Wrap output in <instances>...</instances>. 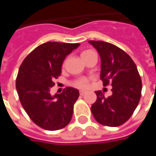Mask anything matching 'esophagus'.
Returning <instances> with one entry per match:
<instances>
[{
	"instance_id": "1",
	"label": "esophagus",
	"mask_w": 156,
	"mask_h": 156,
	"mask_svg": "<svg viewBox=\"0 0 156 156\" xmlns=\"http://www.w3.org/2000/svg\"><path fill=\"white\" fill-rule=\"evenodd\" d=\"M86 94V91H84V90H80V94L81 95H84Z\"/></svg>"
}]
</instances>
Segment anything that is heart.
<instances>
[{
    "mask_svg": "<svg viewBox=\"0 0 156 156\" xmlns=\"http://www.w3.org/2000/svg\"><path fill=\"white\" fill-rule=\"evenodd\" d=\"M90 53H93V51L91 50H86V51L82 52L81 53V57H84L87 55L88 54ZM89 84V79L87 77H81V78H78L77 80H75L73 82V85L75 87H78V88H86Z\"/></svg>",
    "mask_w": 156,
    "mask_h": 156,
    "instance_id": "heart-1",
    "label": "heart"
}]
</instances>
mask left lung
Masks as SVG:
<instances>
[{
    "label": "left lung",
    "mask_w": 156,
    "mask_h": 156,
    "mask_svg": "<svg viewBox=\"0 0 156 156\" xmlns=\"http://www.w3.org/2000/svg\"><path fill=\"white\" fill-rule=\"evenodd\" d=\"M101 57V80L103 86L110 84L112 95L106 98L95 91L96 101L91 111L94 119L108 127L125 123L140 101L141 79L136 65L129 55L116 46L102 41H88Z\"/></svg>",
    "instance_id": "8db88e82"
}]
</instances>
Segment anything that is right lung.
<instances>
[{
	"label": "right lung",
	"instance_id": "1",
	"mask_svg": "<svg viewBox=\"0 0 156 156\" xmlns=\"http://www.w3.org/2000/svg\"><path fill=\"white\" fill-rule=\"evenodd\" d=\"M79 43L48 41L38 46L22 62L16 78V90L27 115L41 129L55 131L71 121L78 89L68 87L52 96L49 90L62 73L66 56Z\"/></svg>",
	"mask_w": 156,
	"mask_h": 156
}]
</instances>
